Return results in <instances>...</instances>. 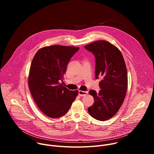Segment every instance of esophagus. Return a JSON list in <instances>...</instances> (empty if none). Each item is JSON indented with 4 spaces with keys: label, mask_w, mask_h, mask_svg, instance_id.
<instances>
[{
    "label": "esophagus",
    "mask_w": 154,
    "mask_h": 154,
    "mask_svg": "<svg viewBox=\"0 0 154 154\" xmlns=\"http://www.w3.org/2000/svg\"><path fill=\"white\" fill-rule=\"evenodd\" d=\"M88 94V91H81V90L79 91V95L80 96H85L87 95Z\"/></svg>",
    "instance_id": "34e87169"
}]
</instances>
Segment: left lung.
Here are the masks:
<instances>
[{"instance_id": "8db88e82", "label": "left lung", "mask_w": 154, "mask_h": 154, "mask_svg": "<svg viewBox=\"0 0 154 154\" xmlns=\"http://www.w3.org/2000/svg\"><path fill=\"white\" fill-rule=\"evenodd\" d=\"M85 48L95 57L96 79L102 77L99 92L89 91L94 102L88 111L94 119L106 121L116 114L126 95L128 79L125 63L121 51L106 41H95Z\"/></svg>"}]
</instances>
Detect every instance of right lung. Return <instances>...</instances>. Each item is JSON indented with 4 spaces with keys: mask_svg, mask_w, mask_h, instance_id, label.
Segmentation results:
<instances>
[{
    "mask_svg": "<svg viewBox=\"0 0 154 154\" xmlns=\"http://www.w3.org/2000/svg\"><path fill=\"white\" fill-rule=\"evenodd\" d=\"M79 48L54 45L41 48L30 66L28 84L32 97L46 116L60 118L68 112L79 91L61 83L67 65Z\"/></svg>",
    "mask_w": 154,
    "mask_h": 154,
    "instance_id": "1",
    "label": "right lung"
}]
</instances>
